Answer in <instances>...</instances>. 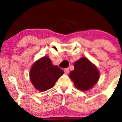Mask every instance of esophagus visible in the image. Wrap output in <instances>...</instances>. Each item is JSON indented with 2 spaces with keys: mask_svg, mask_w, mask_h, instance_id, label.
<instances>
[{
  "mask_svg": "<svg viewBox=\"0 0 122 122\" xmlns=\"http://www.w3.org/2000/svg\"><path fill=\"white\" fill-rule=\"evenodd\" d=\"M64 72H65V73H66V74H67V73H69V68H65Z\"/></svg>",
  "mask_w": 122,
  "mask_h": 122,
  "instance_id": "1",
  "label": "esophagus"
}]
</instances>
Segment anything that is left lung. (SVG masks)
<instances>
[{
  "mask_svg": "<svg viewBox=\"0 0 122 122\" xmlns=\"http://www.w3.org/2000/svg\"><path fill=\"white\" fill-rule=\"evenodd\" d=\"M74 69L70 73V77L75 87L82 91L91 89L99 80L100 72L96 66L85 57L74 64Z\"/></svg>",
  "mask_w": 122,
  "mask_h": 122,
  "instance_id": "8db88e82",
  "label": "left lung"
}]
</instances>
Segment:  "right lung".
<instances>
[{
    "label": "right lung",
    "mask_w": 122,
    "mask_h": 122,
    "mask_svg": "<svg viewBox=\"0 0 122 122\" xmlns=\"http://www.w3.org/2000/svg\"><path fill=\"white\" fill-rule=\"evenodd\" d=\"M64 71L54 66L48 56H44L34 63L30 71V78L35 88L44 92L52 88Z\"/></svg>",
    "instance_id": "add662e5"
}]
</instances>
